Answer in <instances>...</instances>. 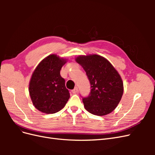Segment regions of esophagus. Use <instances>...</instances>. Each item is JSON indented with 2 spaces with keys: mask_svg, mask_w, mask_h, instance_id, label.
<instances>
[{
  "mask_svg": "<svg viewBox=\"0 0 155 155\" xmlns=\"http://www.w3.org/2000/svg\"><path fill=\"white\" fill-rule=\"evenodd\" d=\"M78 92V88L76 87H75L73 90L72 91V92L73 93V94H76V93H77Z\"/></svg>",
  "mask_w": 155,
  "mask_h": 155,
  "instance_id": "1",
  "label": "esophagus"
}]
</instances>
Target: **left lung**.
Listing matches in <instances>:
<instances>
[{"label":"left lung","instance_id":"8db88e82","mask_svg":"<svg viewBox=\"0 0 155 155\" xmlns=\"http://www.w3.org/2000/svg\"><path fill=\"white\" fill-rule=\"evenodd\" d=\"M76 61L85 70L91 84L90 94L83 97L85 109L97 116L110 113L124 93L120 74L109 61L100 55H80Z\"/></svg>","mask_w":155,"mask_h":155}]
</instances>
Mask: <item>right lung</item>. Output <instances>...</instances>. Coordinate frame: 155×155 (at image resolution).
<instances>
[{
    "label": "right lung",
    "instance_id": "add662e5",
    "mask_svg": "<svg viewBox=\"0 0 155 155\" xmlns=\"http://www.w3.org/2000/svg\"><path fill=\"white\" fill-rule=\"evenodd\" d=\"M66 60L52 54L38 64L31 78L29 93L37 109L46 114L61 110L67 103L70 93L60 70Z\"/></svg>",
    "mask_w": 155,
    "mask_h": 155
}]
</instances>
